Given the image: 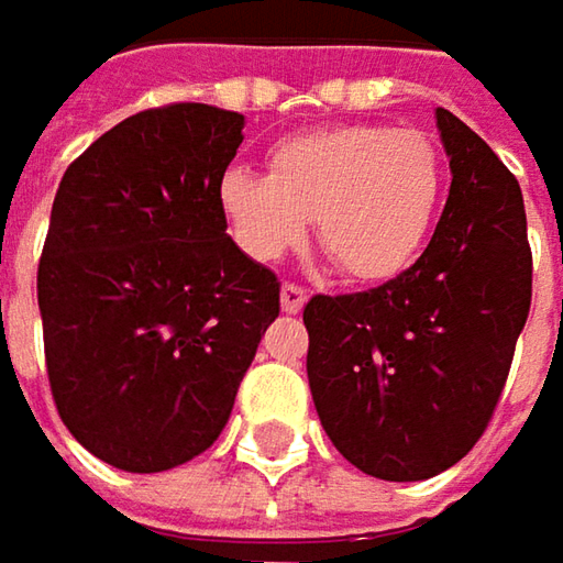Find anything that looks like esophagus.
<instances>
[{"label": "esophagus", "instance_id": "obj_1", "mask_svg": "<svg viewBox=\"0 0 563 563\" xmlns=\"http://www.w3.org/2000/svg\"><path fill=\"white\" fill-rule=\"evenodd\" d=\"M307 297H310L307 288H300V285H294V282H285V285H282V310H285V313H300L303 303H307Z\"/></svg>", "mask_w": 563, "mask_h": 563}]
</instances>
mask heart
<instances>
[{"label":"heart","mask_w":563,"mask_h":563,"mask_svg":"<svg viewBox=\"0 0 563 563\" xmlns=\"http://www.w3.org/2000/svg\"><path fill=\"white\" fill-rule=\"evenodd\" d=\"M444 163L429 134L338 124L291 134L269 150V175L231 168L219 203L241 250L272 263L307 238L357 282L404 272L432 231Z\"/></svg>","instance_id":"1"}]
</instances>
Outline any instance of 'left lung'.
<instances>
[{
  "instance_id": "1",
  "label": "left lung",
  "mask_w": 563,
  "mask_h": 563,
  "mask_svg": "<svg viewBox=\"0 0 563 563\" xmlns=\"http://www.w3.org/2000/svg\"><path fill=\"white\" fill-rule=\"evenodd\" d=\"M435 121L451 190L429 247L378 288L303 307L322 429L388 483L439 476L483 439L532 300L517 178L457 115L435 109Z\"/></svg>"
}]
</instances>
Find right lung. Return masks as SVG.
I'll return each mask as SVG.
<instances>
[{"label":"right lung","mask_w":563,"mask_h":563,"mask_svg":"<svg viewBox=\"0 0 563 563\" xmlns=\"http://www.w3.org/2000/svg\"><path fill=\"white\" fill-rule=\"evenodd\" d=\"M244 115L146 109L68 165L36 269L55 410L93 457L163 473L225 429L278 278L228 238Z\"/></svg>","instance_id":"obj_1"}]
</instances>
